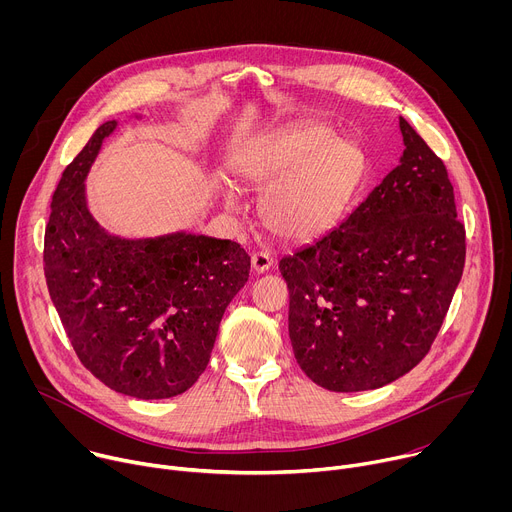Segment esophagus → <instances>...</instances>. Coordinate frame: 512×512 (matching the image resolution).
Wrapping results in <instances>:
<instances>
[{
	"instance_id": "obj_1",
	"label": "esophagus",
	"mask_w": 512,
	"mask_h": 512,
	"mask_svg": "<svg viewBox=\"0 0 512 512\" xmlns=\"http://www.w3.org/2000/svg\"><path fill=\"white\" fill-rule=\"evenodd\" d=\"M273 265V257L267 251H257L251 255V267L257 273H265Z\"/></svg>"
}]
</instances>
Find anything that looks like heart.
Listing matches in <instances>:
<instances>
[{"instance_id": "1", "label": "heart", "mask_w": 512, "mask_h": 512, "mask_svg": "<svg viewBox=\"0 0 512 512\" xmlns=\"http://www.w3.org/2000/svg\"><path fill=\"white\" fill-rule=\"evenodd\" d=\"M358 145L310 123L265 139L247 158L243 178L259 192L263 225L289 243H310L332 231L360 182ZM229 208L239 202L227 196Z\"/></svg>"}]
</instances>
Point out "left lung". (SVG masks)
<instances>
[{
    "mask_svg": "<svg viewBox=\"0 0 512 512\" xmlns=\"http://www.w3.org/2000/svg\"><path fill=\"white\" fill-rule=\"evenodd\" d=\"M403 156L346 221L279 261L289 340L320 387H385L427 354L466 259L444 162L399 117Z\"/></svg>",
    "mask_w": 512,
    "mask_h": 512,
    "instance_id": "8db88e82",
    "label": "left lung"
}]
</instances>
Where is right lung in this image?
Here are the masks:
<instances>
[{
    "mask_svg": "<svg viewBox=\"0 0 512 512\" xmlns=\"http://www.w3.org/2000/svg\"><path fill=\"white\" fill-rule=\"evenodd\" d=\"M115 129L117 121H105L62 172L44 235V275L85 369L117 393L168 399L204 373L251 257L235 241L186 231L152 239L107 233L89 210L85 180Z\"/></svg>",
    "mask_w": 512,
    "mask_h": 512,
    "instance_id": "add662e5",
    "label": "right lung"
}]
</instances>
